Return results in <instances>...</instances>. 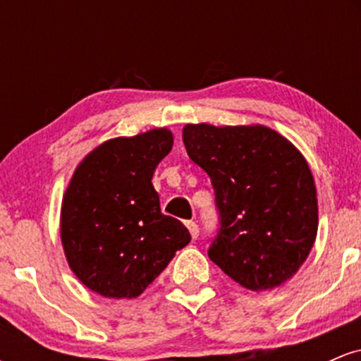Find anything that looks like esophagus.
Segmentation results:
<instances>
[{"label": "esophagus", "mask_w": 361, "mask_h": 361, "mask_svg": "<svg viewBox=\"0 0 361 361\" xmlns=\"http://www.w3.org/2000/svg\"><path fill=\"white\" fill-rule=\"evenodd\" d=\"M186 227H188V231H190V234H192V238L197 239L198 238V233H200V231H198L197 224H195L193 221H188V222H186Z\"/></svg>", "instance_id": "1"}]
</instances>
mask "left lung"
<instances>
[{
	"label": "left lung",
	"instance_id": "8db88e82",
	"mask_svg": "<svg viewBox=\"0 0 361 361\" xmlns=\"http://www.w3.org/2000/svg\"><path fill=\"white\" fill-rule=\"evenodd\" d=\"M183 142L214 186L219 229L209 258L250 290L292 279L317 234L316 185L304 156L263 126L188 123Z\"/></svg>",
	"mask_w": 361,
	"mask_h": 361
}]
</instances>
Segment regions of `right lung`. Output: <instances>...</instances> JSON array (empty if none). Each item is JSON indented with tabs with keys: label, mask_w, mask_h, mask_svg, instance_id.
I'll use <instances>...</instances> for the list:
<instances>
[{
	"label": "right lung",
	"mask_w": 361,
	"mask_h": 361,
	"mask_svg": "<svg viewBox=\"0 0 361 361\" xmlns=\"http://www.w3.org/2000/svg\"><path fill=\"white\" fill-rule=\"evenodd\" d=\"M173 147L168 128L91 151L66 190L61 239L74 275L109 299L137 297L192 235L161 212L151 180Z\"/></svg>",
	"instance_id": "add662e5"
}]
</instances>
